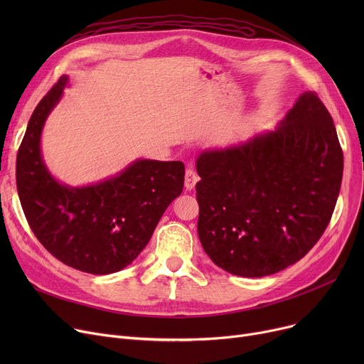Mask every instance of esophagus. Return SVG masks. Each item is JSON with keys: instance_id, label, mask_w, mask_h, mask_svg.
I'll return each mask as SVG.
<instances>
[{"instance_id": "esophagus-1", "label": "esophagus", "mask_w": 364, "mask_h": 364, "mask_svg": "<svg viewBox=\"0 0 364 364\" xmlns=\"http://www.w3.org/2000/svg\"><path fill=\"white\" fill-rule=\"evenodd\" d=\"M198 181H199V176L196 174V171L192 168H187L186 176H184V187L187 190H193Z\"/></svg>"}]
</instances>
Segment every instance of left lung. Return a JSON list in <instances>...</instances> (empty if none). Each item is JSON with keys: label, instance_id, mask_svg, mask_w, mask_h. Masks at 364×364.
<instances>
[{"label": "left lung", "instance_id": "1", "mask_svg": "<svg viewBox=\"0 0 364 364\" xmlns=\"http://www.w3.org/2000/svg\"><path fill=\"white\" fill-rule=\"evenodd\" d=\"M196 171L203 251L228 273L264 277L307 255L326 230L343 155L331 113L305 91L274 131L203 150Z\"/></svg>", "mask_w": 364, "mask_h": 364}]
</instances>
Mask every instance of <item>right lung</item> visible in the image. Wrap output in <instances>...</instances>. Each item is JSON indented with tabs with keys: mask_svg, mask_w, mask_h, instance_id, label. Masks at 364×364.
Here are the masks:
<instances>
[{
	"mask_svg": "<svg viewBox=\"0 0 364 364\" xmlns=\"http://www.w3.org/2000/svg\"><path fill=\"white\" fill-rule=\"evenodd\" d=\"M68 81L63 75L28 122L16 162L18 199L33 235L53 257L85 273H117L139 257L165 209L181 195L184 164L139 159L85 187L57 181L43 159L41 132Z\"/></svg>",
	"mask_w": 364,
	"mask_h": 364,
	"instance_id": "add662e5",
	"label": "right lung"
}]
</instances>
